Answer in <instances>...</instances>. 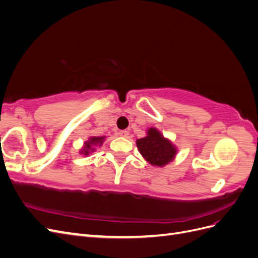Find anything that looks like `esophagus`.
Returning <instances> with one entry per match:
<instances>
[{"label": "esophagus", "instance_id": "34e87169", "mask_svg": "<svg viewBox=\"0 0 258 258\" xmlns=\"http://www.w3.org/2000/svg\"><path fill=\"white\" fill-rule=\"evenodd\" d=\"M118 135H119V137L127 138V137L129 136V131H127V130H121V131L118 132Z\"/></svg>", "mask_w": 258, "mask_h": 258}]
</instances>
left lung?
I'll return each instance as SVG.
<instances>
[{"label":"left lung","instance_id":"left-lung-1","mask_svg":"<svg viewBox=\"0 0 258 258\" xmlns=\"http://www.w3.org/2000/svg\"><path fill=\"white\" fill-rule=\"evenodd\" d=\"M137 146L143 158L152 166L163 167L172 161L176 155V147L156 128L147 130V136L137 140Z\"/></svg>","mask_w":258,"mask_h":258}]
</instances>
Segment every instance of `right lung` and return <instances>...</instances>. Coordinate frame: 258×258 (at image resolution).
<instances>
[{
	"label": "right lung",
	"mask_w": 258,
	"mask_h": 258,
	"mask_svg": "<svg viewBox=\"0 0 258 258\" xmlns=\"http://www.w3.org/2000/svg\"><path fill=\"white\" fill-rule=\"evenodd\" d=\"M105 137H91L89 138L88 141H86L84 143V146L81 150V154L87 156L89 155L90 153L95 152L96 151V146H101L104 141Z\"/></svg>",
	"instance_id": "1"
}]
</instances>
